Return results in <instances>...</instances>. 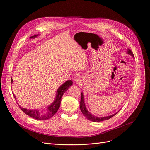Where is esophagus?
<instances>
[{"label": "esophagus", "instance_id": "obj_1", "mask_svg": "<svg viewBox=\"0 0 150 150\" xmlns=\"http://www.w3.org/2000/svg\"><path fill=\"white\" fill-rule=\"evenodd\" d=\"M76 79H77V81H79V78H77Z\"/></svg>", "mask_w": 150, "mask_h": 150}]
</instances>
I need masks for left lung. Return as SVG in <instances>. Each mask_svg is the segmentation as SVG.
<instances>
[{
	"instance_id": "obj_1",
	"label": "left lung",
	"mask_w": 150,
	"mask_h": 150,
	"mask_svg": "<svg viewBox=\"0 0 150 150\" xmlns=\"http://www.w3.org/2000/svg\"><path fill=\"white\" fill-rule=\"evenodd\" d=\"M127 54H129L130 55L134 57V54L132 52V51L130 49L127 50ZM80 109L81 110V112H82V114L83 115V116H85L86 117V118L88 120L91 121H93V122H101L103 121H105L107 120V119H109L110 118H111L112 117H113L115 115H116L117 112L114 114L112 115L111 116H105V117H97L95 116L90 112L86 106L85 105V102H84V97H83V94L82 93H81V102H80Z\"/></svg>"
}]
</instances>
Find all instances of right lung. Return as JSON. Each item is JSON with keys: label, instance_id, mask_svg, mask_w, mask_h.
Segmentation results:
<instances>
[{"label": "right lung", "instance_id": "obj_1", "mask_svg": "<svg viewBox=\"0 0 150 150\" xmlns=\"http://www.w3.org/2000/svg\"><path fill=\"white\" fill-rule=\"evenodd\" d=\"M38 35H35L34 36H31L30 38H34L37 37ZM13 82L12 78H11V83ZM73 84V82L71 80L67 81L65 82L63 84H62L60 87H59L57 91V95L55 97V100L53 102L47 107V110H43V111H40L38 109L36 110H28L26 108H23L20 106L18 103H17L18 105L21 108V110L26 114L27 115L29 116L34 119H38V120H46V119H49L51 118L57 112L58 110L59 109V106H60L61 103V100L62 97L64 93L67 91V90L69 88L70 86ZM13 96L15 98H16L15 95L13 94Z\"/></svg>", "mask_w": 150, "mask_h": 150}]
</instances>
